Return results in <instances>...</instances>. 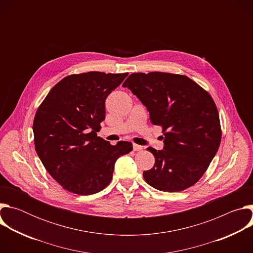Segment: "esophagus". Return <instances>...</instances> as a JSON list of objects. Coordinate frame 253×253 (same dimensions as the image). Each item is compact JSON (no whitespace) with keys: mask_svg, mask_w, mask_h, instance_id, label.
<instances>
[{"mask_svg":"<svg viewBox=\"0 0 253 253\" xmlns=\"http://www.w3.org/2000/svg\"><path fill=\"white\" fill-rule=\"evenodd\" d=\"M133 150L134 151H142L143 150V146H140V145H137V144H134V145H133Z\"/></svg>","mask_w":253,"mask_h":253,"instance_id":"34e87169","label":"esophagus"}]
</instances>
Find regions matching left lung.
I'll return each instance as SVG.
<instances>
[{"mask_svg":"<svg viewBox=\"0 0 253 253\" xmlns=\"http://www.w3.org/2000/svg\"><path fill=\"white\" fill-rule=\"evenodd\" d=\"M162 127L164 148H147L155 164L144 171L155 189L178 192L194 185L207 170L221 141L217 108L210 94L184 75L133 73L123 83Z\"/></svg>","mask_w":253,"mask_h":253,"instance_id":"8db88e82","label":"left lung"}]
</instances>
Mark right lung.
I'll return each instance as SVG.
<instances>
[{
	"mask_svg": "<svg viewBox=\"0 0 253 253\" xmlns=\"http://www.w3.org/2000/svg\"><path fill=\"white\" fill-rule=\"evenodd\" d=\"M128 73L88 72L65 77L36 112L35 149L44 167L67 191L91 195L109 185L116 160L132 143L116 145L97 136L105 119V100Z\"/></svg>",
	"mask_w": 253,
	"mask_h": 253,
	"instance_id": "right-lung-1",
	"label": "right lung"
}]
</instances>
